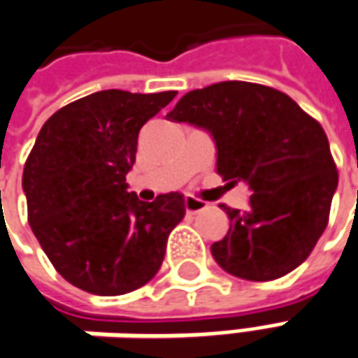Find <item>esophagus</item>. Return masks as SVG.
<instances>
[{
	"instance_id": "obj_1",
	"label": "esophagus",
	"mask_w": 358,
	"mask_h": 358,
	"mask_svg": "<svg viewBox=\"0 0 358 358\" xmlns=\"http://www.w3.org/2000/svg\"><path fill=\"white\" fill-rule=\"evenodd\" d=\"M203 208H208V202L198 200V198H194V196H186V198H184V210H186L188 214H198V212H202Z\"/></svg>"
}]
</instances>
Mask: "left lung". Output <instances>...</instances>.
<instances>
[{
    "instance_id": "left-lung-1",
    "label": "left lung",
    "mask_w": 358,
    "mask_h": 358,
    "mask_svg": "<svg viewBox=\"0 0 358 358\" xmlns=\"http://www.w3.org/2000/svg\"><path fill=\"white\" fill-rule=\"evenodd\" d=\"M168 120L206 130L217 174L250 186V208H226L229 229L212 243L231 275L269 281L301 265L327 228L339 176L321 124L271 87L224 80L180 99Z\"/></svg>"
}]
</instances>
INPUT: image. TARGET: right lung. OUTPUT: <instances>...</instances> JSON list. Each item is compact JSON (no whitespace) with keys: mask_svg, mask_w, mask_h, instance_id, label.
<instances>
[{"mask_svg":"<svg viewBox=\"0 0 358 358\" xmlns=\"http://www.w3.org/2000/svg\"><path fill=\"white\" fill-rule=\"evenodd\" d=\"M174 96L99 91L63 106L39 130L23 170L29 226L75 287L122 295L158 273L184 200L170 192L142 202L127 174L141 129Z\"/></svg>","mask_w":358,"mask_h":358,"instance_id":"right-lung-1","label":"right lung"}]
</instances>
